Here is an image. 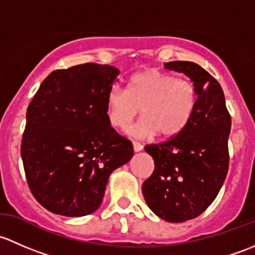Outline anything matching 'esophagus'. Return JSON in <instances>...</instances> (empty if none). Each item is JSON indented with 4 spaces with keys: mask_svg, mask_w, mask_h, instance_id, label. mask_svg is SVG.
<instances>
[{
    "mask_svg": "<svg viewBox=\"0 0 255 255\" xmlns=\"http://www.w3.org/2000/svg\"><path fill=\"white\" fill-rule=\"evenodd\" d=\"M132 146H133V151L135 152L142 151V148H143V146L138 142H132Z\"/></svg>",
    "mask_w": 255,
    "mask_h": 255,
    "instance_id": "esophagus-1",
    "label": "esophagus"
}]
</instances>
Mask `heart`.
<instances>
[{"label": "heart", "mask_w": 255, "mask_h": 255, "mask_svg": "<svg viewBox=\"0 0 255 255\" xmlns=\"http://www.w3.org/2000/svg\"><path fill=\"white\" fill-rule=\"evenodd\" d=\"M198 106L194 83L156 69H147L130 78L128 91L113 87L107 94L109 122L125 128L142 109L143 118L128 130L131 136L148 138L161 133L172 138L188 127Z\"/></svg>", "instance_id": "b5f03b06"}]
</instances>
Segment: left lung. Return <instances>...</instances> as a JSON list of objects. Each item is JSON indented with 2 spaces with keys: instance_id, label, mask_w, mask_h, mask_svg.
Masks as SVG:
<instances>
[{
  "instance_id": "obj_1",
  "label": "left lung",
  "mask_w": 255,
  "mask_h": 255,
  "mask_svg": "<svg viewBox=\"0 0 255 255\" xmlns=\"http://www.w3.org/2000/svg\"><path fill=\"white\" fill-rule=\"evenodd\" d=\"M164 67L190 78L198 106L179 135L145 147L154 170L142 184V194L159 219L178 224L203 214L224 184L231 117L221 86L206 70L190 61L166 62Z\"/></svg>"
}]
</instances>
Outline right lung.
<instances>
[{
    "label": "right lung",
    "mask_w": 255,
    "mask_h": 255,
    "mask_svg": "<svg viewBox=\"0 0 255 255\" xmlns=\"http://www.w3.org/2000/svg\"><path fill=\"white\" fill-rule=\"evenodd\" d=\"M119 72L93 62L52 71L31 99L20 154L31 194L52 214L96 211L109 175L133 156L107 114Z\"/></svg>",
    "instance_id": "obj_1"
}]
</instances>
